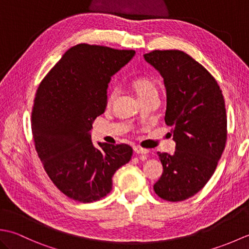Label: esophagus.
Here are the masks:
<instances>
[{
  "instance_id": "obj_1",
  "label": "esophagus",
  "mask_w": 249,
  "mask_h": 249,
  "mask_svg": "<svg viewBox=\"0 0 249 249\" xmlns=\"http://www.w3.org/2000/svg\"><path fill=\"white\" fill-rule=\"evenodd\" d=\"M134 151L137 153V154H147V153H149V150H146V149H143V147H141V146H138V145H135L134 146Z\"/></svg>"
}]
</instances>
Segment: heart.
Instances as JSON below:
<instances>
[{
  "instance_id": "b5f03b06",
  "label": "heart",
  "mask_w": 249,
  "mask_h": 249,
  "mask_svg": "<svg viewBox=\"0 0 249 249\" xmlns=\"http://www.w3.org/2000/svg\"><path fill=\"white\" fill-rule=\"evenodd\" d=\"M133 87L135 89L137 95L139 96V98H143L145 96H149V95L157 94V86L154 81L151 80L150 78H146V77L136 78L133 81ZM116 94H118V89L115 87L109 89L108 94H107L108 104H110L115 98Z\"/></svg>"
}]
</instances>
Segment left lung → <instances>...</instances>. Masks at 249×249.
<instances>
[{"label": "left lung", "instance_id": "1", "mask_svg": "<svg viewBox=\"0 0 249 249\" xmlns=\"http://www.w3.org/2000/svg\"><path fill=\"white\" fill-rule=\"evenodd\" d=\"M144 60L163 78L176 152L160 153L163 172L154 190L163 200H186L213 176L227 141V115L221 89L214 77L179 50H154Z\"/></svg>", "mask_w": 249, "mask_h": 249}]
</instances>
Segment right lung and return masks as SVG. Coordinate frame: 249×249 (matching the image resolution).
<instances>
[{"label":"right lung","mask_w":249,"mask_h":249,"mask_svg":"<svg viewBox=\"0 0 249 249\" xmlns=\"http://www.w3.org/2000/svg\"><path fill=\"white\" fill-rule=\"evenodd\" d=\"M134 50L79 44L68 49L37 89L32 111L35 149L45 171L68 198L89 203L112 189V177L133 149L91 140L92 124L107 107L108 83Z\"/></svg>","instance_id":"1"}]
</instances>
